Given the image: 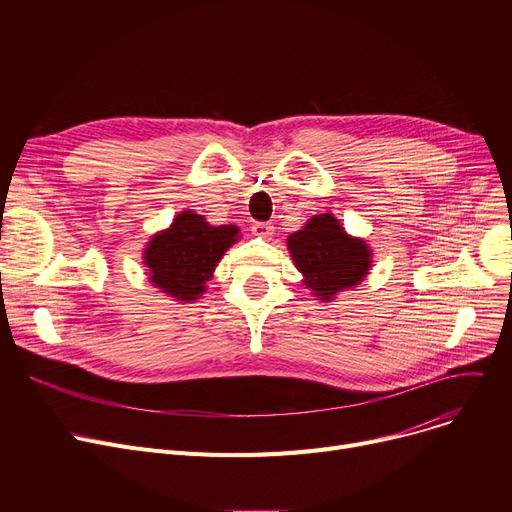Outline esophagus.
<instances>
[{
    "label": "esophagus",
    "instance_id": "obj_1",
    "mask_svg": "<svg viewBox=\"0 0 512 512\" xmlns=\"http://www.w3.org/2000/svg\"><path fill=\"white\" fill-rule=\"evenodd\" d=\"M272 226L270 224H265V222H255L253 224V234L255 236H259V238H267V236H272Z\"/></svg>",
    "mask_w": 512,
    "mask_h": 512
}]
</instances>
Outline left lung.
I'll return each mask as SVG.
<instances>
[{
  "instance_id": "1",
  "label": "left lung",
  "mask_w": 512,
  "mask_h": 512,
  "mask_svg": "<svg viewBox=\"0 0 512 512\" xmlns=\"http://www.w3.org/2000/svg\"><path fill=\"white\" fill-rule=\"evenodd\" d=\"M286 247L305 288L321 303H332L336 294L359 286L373 261L367 240L348 234L334 213L313 215L286 238Z\"/></svg>"
}]
</instances>
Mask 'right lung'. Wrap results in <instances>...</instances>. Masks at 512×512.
Here are the masks:
<instances>
[{"instance_id":"right-lung-1","label":"right lung","mask_w":512,"mask_h":512,"mask_svg":"<svg viewBox=\"0 0 512 512\" xmlns=\"http://www.w3.org/2000/svg\"><path fill=\"white\" fill-rule=\"evenodd\" d=\"M238 226H211L193 209L180 211L172 224L155 232L143 249L149 282L178 303H193L226 251L240 238Z\"/></svg>"}]
</instances>
